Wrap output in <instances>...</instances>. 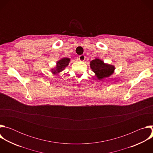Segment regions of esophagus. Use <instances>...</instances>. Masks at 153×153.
<instances>
[{"label": "esophagus", "mask_w": 153, "mask_h": 153, "mask_svg": "<svg viewBox=\"0 0 153 153\" xmlns=\"http://www.w3.org/2000/svg\"><path fill=\"white\" fill-rule=\"evenodd\" d=\"M79 60H80V61H81V62H83V61L85 60V55L82 54V55L79 56Z\"/></svg>", "instance_id": "1"}]
</instances>
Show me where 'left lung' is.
Returning <instances> with one entry per match:
<instances>
[{
	"instance_id": "left-lung-1",
	"label": "left lung",
	"mask_w": 153,
	"mask_h": 153,
	"mask_svg": "<svg viewBox=\"0 0 153 153\" xmlns=\"http://www.w3.org/2000/svg\"><path fill=\"white\" fill-rule=\"evenodd\" d=\"M90 65L98 80H102L110 77L114 73L115 67L114 65L105 63L99 58H96L91 60Z\"/></svg>"
}]
</instances>
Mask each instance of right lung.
<instances>
[{"mask_svg":"<svg viewBox=\"0 0 153 153\" xmlns=\"http://www.w3.org/2000/svg\"><path fill=\"white\" fill-rule=\"evenodd\" d=\"M70 62V59L67 57H63L60 59L56 62V65L55 68L50 70L51 72L54 75L59 74L63 70H64L65 68L68 67Z\"/></svg>","mask_w":153,"mask_h":153,"instance_id":"1","label":"right lung"}]
</instances>
